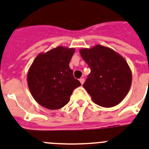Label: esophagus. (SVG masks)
<instances>
[{"mask_svg":"<svg viewBox=\"0 0 149 149\" xmlns=\"http://www.w3.org/2000/svg\"><path fill=\"white\" fill-rule=\"evenodd\" d=\"M79 82H81V84H83V83H84V82H85V79L83 78H81V79H79Z\"/></svg>","mask_w":149,"mask_h":149,"instance_id":"obj_1","label":"esophagus"}]
</instances>
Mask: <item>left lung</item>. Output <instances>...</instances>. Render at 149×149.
Masks as SVG:
<instances>
[{"instance_id":"obj_1","label":"left lung","mask_w":149,"mask_h":149,"mask_svg":"<svg viewBox=\"0 0 149 149\" xmlns=\"http://www.w3.org/2000/svg\"><path fill=\"white\" fill-rule=\"evenodd\" d=\"M81 57L91 69L83 84L96 104L111 107L127 96L132 83L128 63L113 49L97 45L79 50Z\"/></svg>"}]
</instances>
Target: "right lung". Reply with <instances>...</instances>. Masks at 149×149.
<instances>
[{
    "label": "right lung",
    "instance_id": "obj_1",
    "mask_svg": "<svg viewBox=\"0 0 149 149\" xmlns=\"http://www.w3.org/2000/svg\"><path fill=\"white\" fill-rule=\"evenodd\" d=\"M74 52V48L58 46L36 57L28 71L27 82L40 105L60 109L70 102L72 91L81 86L69 67Z\"/></svg>",
    "mask_w": 149,
    "mask_h": 149
}]
</instances>
